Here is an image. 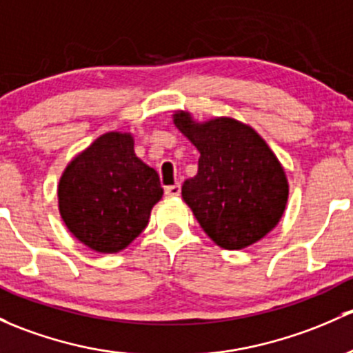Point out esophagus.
<instances>
[{
	"instance_id": "1",
	"label": "esophagus",
	"mask_w": 353,
	"mask_h": 353,
	"mask_svg": "<svg viewBox=\"0 0 353 353\" xmlns=\"http://www.w3.org/2000/svg\"><path fill=\"white\" fill-rule=\"evenodd\" d=\"M165 194L167 196H179L181 194V184L176 183V184H172V186H167Z\"/></svg>"
}]
</instances>
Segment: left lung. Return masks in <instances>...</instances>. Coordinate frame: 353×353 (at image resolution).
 I'll list each match as a JSON object with an SVG mask.
<instances>
[{"label": "left lung", "mask_w": 353, "mask_h": 353, "mask_svg": "<svg viewBox=\"0 0 353 353\" xmlns=\"http://www.w3.org/2000/svg\"><path fill=\"white\" fill-rule=\"evenodd\" d=\"M174 123L201 154L183 198L206 235L228 250L259 242L279 223L288 203V179L274 152L232 118L194 123L181 111Z\"/></svg>", "instance_id": "left-lung-1"}]
</instances>
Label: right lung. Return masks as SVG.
Wrapping results in <instances>:
<instances>
[{"instance_id":"1","label":"right lung","mask_w":353,"mask_h":353,"mask_svg":"<svg viewBox=\"0 0 353 353\" xmlns=\"http://www.w3.org/2000/svg\"><path fill=\"white\" fill-rule=\"evenodd\" d=\"M162 194L159 174L137 157L132 135L110 132L65 167L59 210L79 242L113 254L145 230L152 206Z\"/></svg>"}]
</instances>
